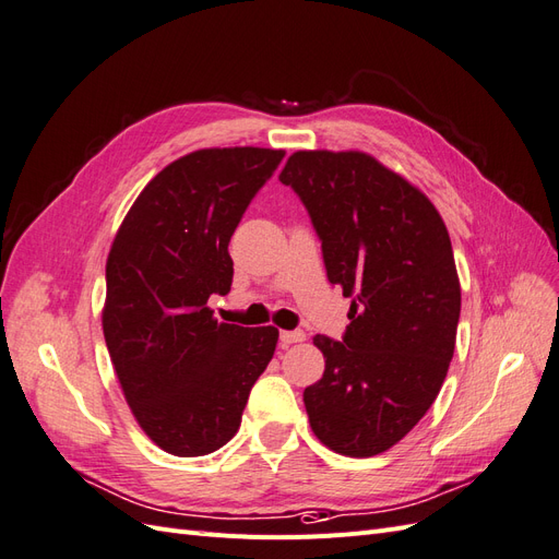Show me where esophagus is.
Segmentation results:
<instances>
[{"label": "esophagus", "mask_w": 559, "mask_h": 559, "mask_svg": "<svg viewBox=\"0 0 559 559\" xmlns=\"http://www.w3.org/2000/svg\"><path fill=\"white\" fill-rule=\"evenodd\" d=\"M306 338V334L301 330H295V332H281V344L287 348L293 344H301V341Z\"/></svg>", "instance_id": "esophagus-1"}]
</instances>
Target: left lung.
I'll return each instance as SVG.
<instances>
[{"label":"left lung","instance_id":"obj_1","mask_svg":"<svg viewBox=\"0 0 559 559\" xmlns=\"http://www.w3.org/2000/svg\"><path fill=\"white\" fill-rule=\"evenodd\" d=\"M278 181L309 209L330 283L355 297L344 341L313 336L325 373L304 390L311 429L338 455H381L435 404L453 359L462 293L445 223L362 151H297Z\"/></svg>","mask_w":559,"mask_h":559}]
</instances>
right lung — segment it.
<instances>
[{"mask_svg":"<svg viewBox=\"0 0 559 559\" xmlns=\"http://www.w3.org/2000/svg\"><path fill=\"white\" fill-rule=\"evenodd\" d=\"M285 151L202 148L139 192L109 258L102 328L139 427L165 453L200 457L241 425L250 388L272 362L278 330L213 318L227 295V243Z\"/></svg>","mask_w":559,"mask_h":559,"instance_id":"add662e5","label":"right lung"}]
</instances>
